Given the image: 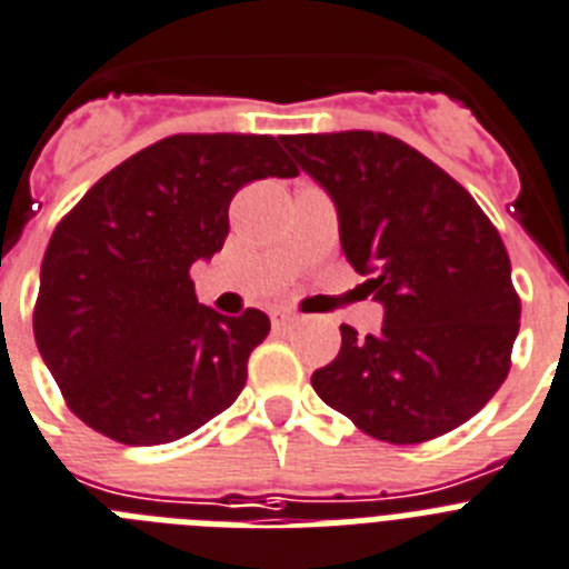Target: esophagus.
I'll return each instance as SVG.
<instances>
[{
    "label": "esophagus",
    "mask_w": 569,
    "mask_h": 569,
    "mask_svg": "<svg viewBox=\"0 0 569 569\" xmlns=\"http://www.w3.org/2000/svg\"><path fill=\"white\" fill-rule=\"evenodd\" d=\"M270 325H273V331H290L296 325V313H290V310H273L270 313Z\"/></svg>",
    "instance_id": "esophagus-1"
}]
</instances>
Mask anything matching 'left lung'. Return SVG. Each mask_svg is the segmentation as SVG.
<instances>
[{
	"instance_id": "8db88e82",
	"label": "left lung",
	"mask_w": 569,
	"mask_h": 569,
	"mask_svg": "<svg viewBox=\"0 0 569 569\" xmlns=\"http://www.w3.org/2000/svg\"><path fill=\"white\" fill-rule=\"evenodd\" d=\"M331 196L345 259L382 305V331L342 348L310 382L388 443H423L478 415L509 373L521 322L507 247L475 198L382 132L281 134Z\"/></svg>"
}]
</instances>
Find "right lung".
Masks as SVG:
<instances>
[{
	"label": "right lung",
	"mask_w": 569,
	"mask_h": 569,
	"mask_svg": "<svg viewBox=\"0 0 569 569\" xmlns=\"http://www.w3.org/2000/svg\"><path fill=\"white\" fill-rule=\"evenodd\" d=\"M296 174L270 134H172L62 218L42 259L33 337L82 423L160 446L230 409L270 319L201 305L189 267L224 247L238 189Z\"/></svg>",
	"instance_id": "right-lung-1"
}]
</instances>
